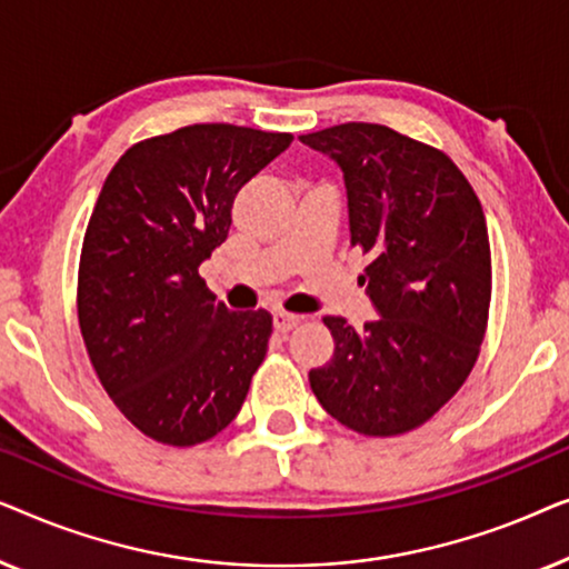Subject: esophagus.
I'll return each mask as SVG.
<instances>
[{"mask_svg":"<svg viewBox=\"0 0 569 569\" xmlns=\"http://www.w3.org/2000/svg\"><path fill=\"white\" fill-rule=\"evenodd\" d=\"M300 321H302L300 316H295V313H284V310H279V313H274V329H277L279 333L292 331L295 326H298Z\"/></svg>","mask_w":569,"mask_h":569,"instance_id":"obj_1","label":"esophagus"}]
</instances>
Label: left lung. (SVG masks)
Returning <instances> with one entry per match:
<instances>
[{
    "instance_id": "obj_1",
    "label": "left lung",
    "mask_w": 569,
    "mask_h": 569,
    "mask_svg": "<svg viewBox=\"0 0 569 569\" xmlns=\"http://www.w3.org/2000/svg\"><path fill=\"white\" fill-rule=\"evenodd\" d=\"M300 142L345 173L352 246L370 256L360 284L380 316L362 331L323 318L337 347L310 370V388L349 430L403 435L453 399L479 357L492 298L485 212L446 152L380 123Z\"/></svg>"
}]
</instances>
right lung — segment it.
<instances>
[{"label": "right lung", "mask_w": 569, "mask_h": 569, "mask_svg": "<svg viewBox=\"0 0 569 569\" xmlns=\"http://www.w3.org/2000/svg\"><path fill=\"white\" fill-rule=\"evenodd\" d=\"M290 142L284 131L193 123L129 147L100 189L77 316L98 380L147 438L197 446L243 407L271 316L232 313L199 267L228 238L236 193Z\"/></svg>", "instance_id": "obj_1"}]
</instances>
